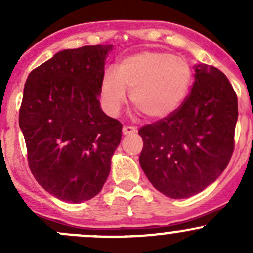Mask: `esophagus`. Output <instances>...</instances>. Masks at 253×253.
<instances>
[{"label":"esophagus","mask_w":253,"mask_h":253,"mask_svg":"<svg viewBox=\"0 0 253 253\" xmlns=\"http://www.w3.org/2000/svg\"><path fill=\"white\" fill-rule=\"evenodd\" d=\"M122 133H124L125 136H127V134H134L137 133V129L136 127L133 126H124V128H122Z\"/></svg>","instance_id":"34e87169"}]
</instances>
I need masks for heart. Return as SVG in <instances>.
<instances>
[{
    "mask_svg": "<svg viewBox=\"0 0 253 253\" xmlns=\"http://www.w3.org/2000/svg\"><path fill=\"white\" fill-rule=\"evenodd\" d=\"M192 84V70L183 58L163 51H141L124 58L116 72L108 70L100 83L104 108L119 114L132 89L131 100L145 116L160 120L180 108Z\"/></svg>",
    "mask_w": 253,
    "mask_h": 253,
    "instance_id": "1",
    "label": "heart"
}]
</instances>
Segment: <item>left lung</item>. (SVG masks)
<instances>
[{
	"mask_svg": "<svg viewBox=\"0 0 253 253\" xmlns=\"http://www.w3.org/2000/svg\"><path fill=\"white\" fill-rule=\"evenodd\" d=\"M195 83L174 114L143 126L139 164L163 195L188 198L213 183L235 145L237 96L221 71L201 63Z\"/></svg>",
	"mask_w": 253,
	"mask_h": 253,
	"instance_id": "8db88e82",
	"label": "left lung"
}]
</instances>
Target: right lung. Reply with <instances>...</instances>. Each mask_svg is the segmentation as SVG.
I'll return each instance as SVG.
<instances>
[{
  "label": "right lung",
  "mask_w": 253,
  "mask_h": 253,
  "mask_svg": "<svg viewBox=\"0 0 253 253\" xmlns=\"http://www.w3.org/2000/svg\"><path fill=\"white\" fill-rule=\"evenodd\" d=\"M112 45L56 53L28 76L19 109L28 164L39 185L70 203L98 195L110 174L122 125L100 108Z\"/></svg>",
  "instance_id": "right-lung-1"
}]
</instances>
